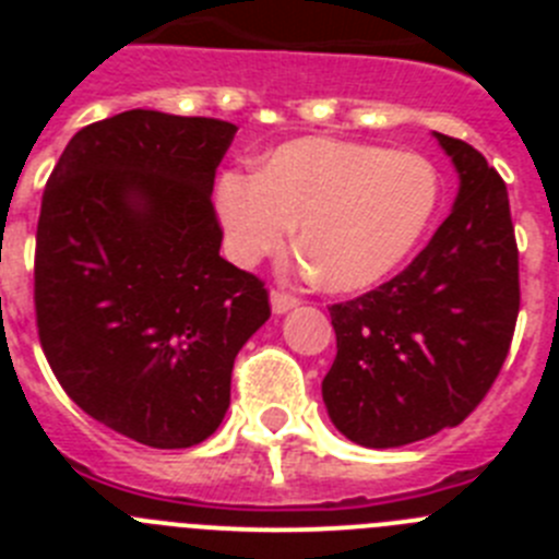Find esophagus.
Returning <instances> with one entry per match:
<instances>
[{
	"label": "esophagus",
	"mask_w": 559,
	"mask_h": 559,
	"mask_svg": "<svg viewBox=\"0 0 559 559\" xmlns=\"http://www.w3.org/2000/svg\"><path fill=\"white\" fill-rule=\"evenodd\" d=\"M296 305H299L296 296L285 294V290H271V308H274V313H288Z\"/></svg>",
	"instance_id": "1"
}]
</instances>
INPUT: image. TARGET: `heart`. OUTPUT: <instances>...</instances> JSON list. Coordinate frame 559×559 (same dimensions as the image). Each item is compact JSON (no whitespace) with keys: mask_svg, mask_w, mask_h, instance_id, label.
Listing matches in <instances>:
<instances>
[{"mask_svg":"<svg viewBox=\"0 0 559 559\" xmlns=\"http://www.w3.org/2000/svg\"><path fill=\"white\" fill-rule=\"evenodd\" d=\"M437 170L419 153L308 136L280 145L254 173H224L215 212L240 265L280 254L294 235L330 290L392 274L433 215Z\"/></svg>","mask_w":559,"mask_h":559,"instance_id":"heart-1","label":"heart"}]
</instances>
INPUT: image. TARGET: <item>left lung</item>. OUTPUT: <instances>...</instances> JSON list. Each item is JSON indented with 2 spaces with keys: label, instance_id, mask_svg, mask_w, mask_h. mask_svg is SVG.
Returning a JSON list of instances; mask_svg holds the SVG:
<instances>
[{
  "label": "left lung",
  "instance_id": "1",
  "mask_svg": "<svg viewBox=\"0 0 559 559\" xmlns=\"http://www.w3.org/2000/svg\"><path fill=\"white\" fill-rule=\"evenodd\" d=\"M459 173V195L406 269L330 305L335 360L322 380L341 433L400 448L459 426L501 372L521 308L507 185L481 153L433 133Z\"/></svg>",
  "mask_w": 559,
  "mask_h": 559
}]
</instances>
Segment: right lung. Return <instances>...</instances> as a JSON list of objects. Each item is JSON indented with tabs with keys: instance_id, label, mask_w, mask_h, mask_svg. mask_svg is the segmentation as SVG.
Listing matches in <instances>:
<instances>
[{
	"instance_id": "obj_1",
	"label": "right lung",
	"mask_w": 559,
	"mask_h": 559,
	"mask_svg": "<svg viewBox=\"0 0 559 559\" xmlns=\"http://www.w3.org/2000/svg\"><path fill=\"white\" fill-rule=\"evenodd\" d=\"M235 133L131 108L81 128L44 187L41 349L88 417L142 445L215 433L237 353L271 316L263 280L221 257L212 185Z\"/></svg>"
}]
</instances>
